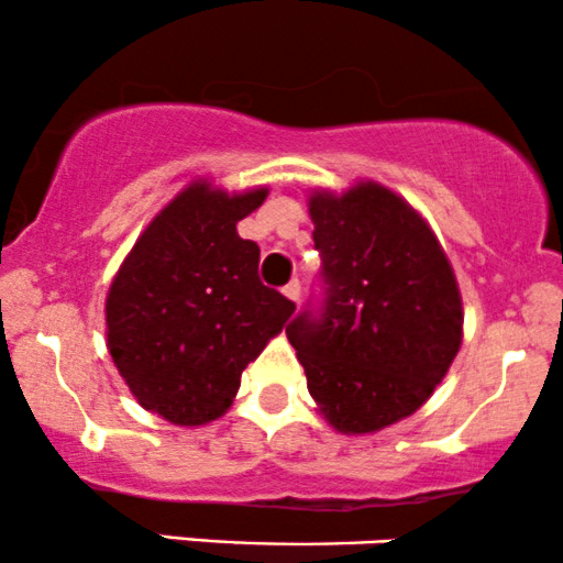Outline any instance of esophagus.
Segmentation results:
<instances>
[{"mask_svg":"<svg viewBox=\"0 0 563 563\" xmlns=\"http://www.w3.org/2000/svg\"><path fill=\"white\" fill-rule=\"evenodd\" d=\"M282 292H284V297H287V300L297 302V300H300V282H289L287 287L282 289Z\"/></svg>","mask_w":563,"mask_h":563,"instance_id":"1","label":"esophagus"}]
</instances>
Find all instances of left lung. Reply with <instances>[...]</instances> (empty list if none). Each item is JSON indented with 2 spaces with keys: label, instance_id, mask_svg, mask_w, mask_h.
I'll return each mask as SVG.
<instances>
[{
  "label": "left lung",
  "instance_id": "left-lung-1",
  "mask_svg": "<svg viewBox=\"0 0 563 563\" xmlns=\"http://www.w3.org/2000/svg\"><path fill=\"white\" fill-rule=\"evenodd\" d=\"M327 308L287 340L334 432L374 434L419 411L464 342L455 271L427 218L385 184L308 195Z\"/></svg>",
  "mask_w": 563,
  "mask_h": 563
}]
</instances>
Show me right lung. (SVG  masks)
Returning <instances> with one entry per match:
<instances>
[{"instance_id": "add662e5", "label": "right lung", "mask_w": 563, "mask_h": 563, "mask_svg": "<svg viewBox=\"0 0 563 563\" xmlns=\"http://www.w3.org/2000/svg\"><path fill=\"white\" fill-rule=\"evenodd\" d=\"M268 187L195 178L147 223L112 276L104 336L144 411L202 427L229 411L242 372L282 334L295 302L257 279L261 250L236 223Z\"/></svg>"}]
</instances>
